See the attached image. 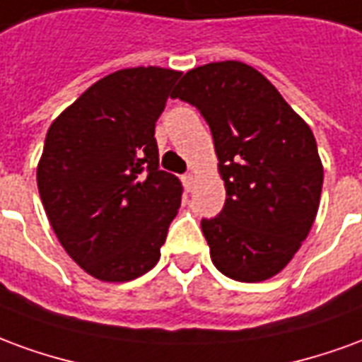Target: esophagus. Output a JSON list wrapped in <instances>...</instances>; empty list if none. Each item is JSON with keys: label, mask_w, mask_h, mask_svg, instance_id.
<instances>
[{"label": "esophagus", "mask_w": 362, "mask_h": 362, "mask_svg": "<svg viewBox=\"0 0 362 362\" xmlns=\"http://www.w3.org/2000/svg\"><path fill=\"white\" fill-rule=\"evenodd\" d=\"M182 182H184V188L188 189V192H192L194 184H196V174H184V176H182Z\"/></svg>", "instance_id": "34e87169"}]
</instances>
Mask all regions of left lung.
Instances as JSON below:
<instances>
[{
    "label": "left lung",
    "instance_id": "1",
    "mask_svg": "<svg viewBox=\"0 0 362 362\" xmlns=\"http://www.w3.org/2000/svg\"><path fill=\"white\" fill-rule=\"evenodd\" d=\"M174 98L209 124L227 199L202 230L215 267L243 283L287 266L316 219L324 182L314 134L272 83L227 59L194 67Z\"/></svg>",
    "mask_w": 362,
    "mask_h": 362
}]
</instances>
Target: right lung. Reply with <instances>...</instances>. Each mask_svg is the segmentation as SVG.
<instances>
[{"label":"right lung","instance_id":"right-lung-1","mask_svg":"<svg viewBox=\"0 0 362 362\" xmlns=\"http://www.w3.org/2000/svg\"><path fill=\"white\" fill-rule=\"evenodd\" d=\"M182 71L127 67L90 85L52 122L36 182L75 264L106 283L157 266L182 182L158 168L155 122Z\"/></svg>","mask_w":362,"mask_h":362}]
</instances>
